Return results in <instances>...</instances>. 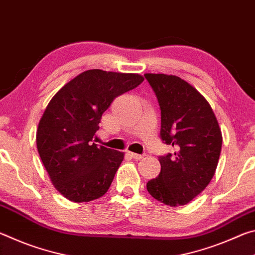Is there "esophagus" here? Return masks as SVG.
Wrapping results in <instances>:
<instances>
[{
  "label": "esophagus",
  "instance_id": "1",
  "mask_svg": "<svg viewBox=\"0 0 255 255\" xmlns=\"http://www.w3.org/2000/svg\"><path fill=\"white\" fill-rule=\"evenodd\" d=\"M130 156L132 158H135V159H141V158L145 156V155H140V154H136V153H130Z\"/></svg>",
  "mask_w": 255,
  "mask_h": 255
}]
</instances>
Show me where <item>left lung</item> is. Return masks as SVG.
I'll return each instance as SVG.
<instances>
[{"instance_id":"left-lung-1","label":"left lung","mask_w":255,"mask_h":255,"mask_svg":"<svg viewBox=\"0 0 255 255\" xmlns=\"http://www.w3.org/2000/svg\"><path fill=\"white\" fill-rule=\"evenodd\" d=\"M161 108V138L175 148L158 158L161 172L146 184L150 196L171 207L204 191L217 169L223 136L208 101L175 75L144 74Z\"/></svg>"}]
</instances>
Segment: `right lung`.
I'll return each instance as SVG.
<instances>
[{
	"label": "right lung",
	"mask_w": 255,
	"mask_h": 255,
	"mask_svg": "<svg viewBox=\"0 0 255 255\" xmlns=\"http://www.w3.org/2000/svg\"><path fill=\"white\" fill-rule=\"evenodd\" d=\"M143 81L135 73L89 70L49 101L38 125L37 149L51 183L66 199L96 200L110 188L125 153L92 139L114 99Z\"/></svg>",
	"instance_id": "right-lung-1"
}]
</instances>
